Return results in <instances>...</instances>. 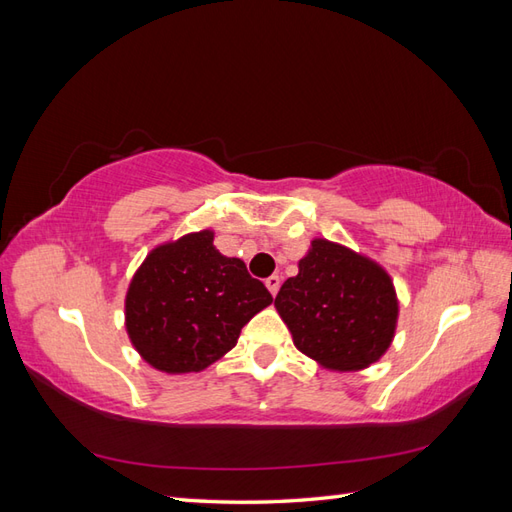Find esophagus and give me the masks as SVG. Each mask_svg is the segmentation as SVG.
<instances>
[{
  "label": "esophagus",
  "instance_id": "1",
  "mask_svg": "<svg viewBox=\"0 0 512 512\" xmlns=\"http://www.w3.org/2000/svg\"><path fill=\"white\" fill-rule=\"evenodd\" d=\"M266 288L270 290L272 296H277V292H279V288H281V277H279V275L268 277V279H266Z\"/></svg>",
  "mask_w": 512,
  "mask_h": 512
}]
</instances>
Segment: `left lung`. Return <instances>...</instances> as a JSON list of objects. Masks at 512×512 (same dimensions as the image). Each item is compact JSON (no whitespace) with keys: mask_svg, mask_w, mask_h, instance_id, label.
I'll return each instance as SVG.
<instances>
[{"mask_svg":"<svg viewBox=\"0 0 512 512\" xmlns=\"http://www.w3.org/2000/svg\"><path fill=\"white\" fill-rule=\"evenodd\" d=\"M275 307L294 347L323 368L362 371L388 351L399 299L375 259L325 237H314L299 275L281 285Z\"/></svg>","mask_w":512,"mask_h":512,"instance_id":"8db88e82","label":"left lung"}]
</instances>
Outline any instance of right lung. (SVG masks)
<instances>
[{
	"mask_svg": "<svg viewBox=\"0 0 512 512\" xmlns=\"http://www.w3.org/2000/svg\"><path fill=\"white\" fill-rule=\"evenodd\" d=\"M272 303L266 285L213 246V231L154 246L130 279L126 334L161 373L205 371L229 353L242 327Z\"/></svg>",
	"mask_w": 512,
	"mask_h": 512,
	"instance_id": "obj_1",
	"label": "right lung"
}]
</instances>
